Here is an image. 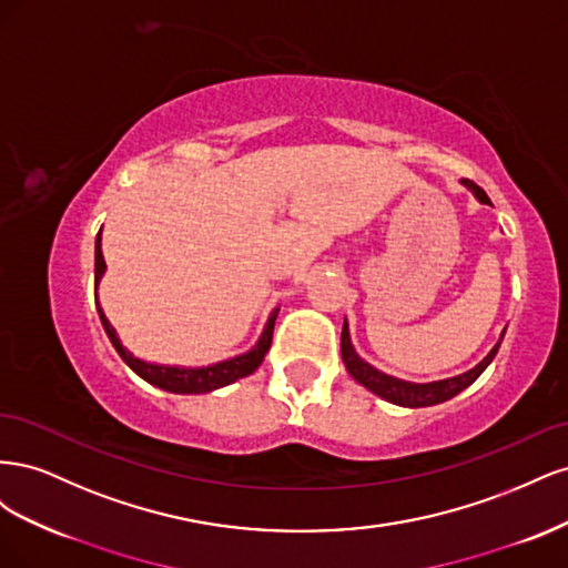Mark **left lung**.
<instances>
[{"instance_id": "1", "label": "left lung", "mask_w": 568, "mask_h": 568, "mask_svg": "<svg viewBox=\"0 0 568 568\" xmlns=\"http://www.w3.org/2000/svg\"><path fill=\"white\" fill-rule=\"evenodd\" d=\"M462 184L469 189L478 203L493 205L484 189H480L478 184H474L469 180H462ZM503 338H505V332L500 334V338H497V343L490 348V353L484 359H480L476 367H471L469 372H462L457 376H448V379L415 384V382H405V379H398V376H390L382 369H376L374 365L367 363V359L359 357L355 346H353V341H351V329H348V320H346V322H343V329H341V357H343V365H346L348 374L359 386H365L374 395H379L382 400L415 409V407H432V405L450 400V398H455L457 393H462L464 388L471 386L478 379V376L484 374V369L493 363V357H495L497 348H500Z\"/></svg>"}]
</instances>
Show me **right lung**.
Wrapping results in <instances>:
<instances>
[{
	"mask_svg": "<svg viewBox=\"0 0 568 568\" xmlns=\"http://www.w3.org/2000/svg\"><path fill=\"white\" fill-rule=\"evenodd\" d=\"M106 274V261L104 253H101V230L97 234V244H94V298H97V313L101 324H104V332L109 336V341L113 343V348L118 351V355L123 357V363L142 379L151 386L163 388L168 393H180V395H199V393H211L217 390L222 386H230L244 376L253 374L261 363L265 359L270 343H272V332H274V320L280 315V305L274 307L270 313L261 336H257L255 346L242 355H234L227 359H220V363L213 365H203V367H182V365H159V363H146V359L136 357L134 353H130L123 341H120L118 332L113 329V324L109 322V317L104 315L99 305V284L104 280Z\"/></svg>",
	"mask_w": 568,
	"mask_h": 568,
	"instance_id": "add662e5",
	"label": "right lung"
}]
</instances>
